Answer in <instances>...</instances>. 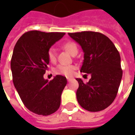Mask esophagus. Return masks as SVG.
<instances>
[{
    "label": "esophagus",
    "mask_w": 135,
    "mask_h": 135,
    "mask_svg": "<svg viewBox=\"0 0 135 135\" xmlns=\"http://www.w3.org/2000/svg\"><path fill=\"white\" fill-rule=\"evenodd\" d=\"M71 78H69V77H68V78H67L68 82H69V81H71Z\"/></svg>",
    "instance_id": "obj_1"
}]
</instances>
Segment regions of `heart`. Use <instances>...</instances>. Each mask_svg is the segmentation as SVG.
Wrapping results in <instances>:
<instances>
[{
    "label": "heart",
    "mask_w": 135,
    "mask_h": 135,
    "mask_svg": "<svg viewBox=\"0 0 135 135\" xmlns=\"http://www.w3.org/2000/svg\"><path fill=\"white\" fill-rule=\"evenodd\" d=\"M63 47L69 51V53L73 55L75 53H77V47L76 45L74 42L69 41L63 44ZM47 58L49 61L52 63L56 62V50L55 47H51L47 50ZM74 70V66L72 65H58L55 69V73L56 74H60L63 76H69L72 75Z\"/></svg>",
    "instance_id": "1"
}]
</instances>
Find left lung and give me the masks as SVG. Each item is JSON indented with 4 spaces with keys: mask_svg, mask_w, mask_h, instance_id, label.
Listing matches in <instances>:
<instances>
[{
    "mask_svg": "<svg viewBox=\"0 0 135 135\" xmlns=\"http://www.w3.org/2000/svg\"><path fill=\"white\" fill-rule=\"evenodd\" d=\"M84 52L81 72L91 75L85 84L81 79L76 99L85 110L97 112L108 107L119 90L122 77L121 58L112 41L104 35L85 31L69 33Z\"/></svg>",
    "mask_w": 135,
    "mask_h": 135,
    "instance_id": "obj_1",
    "label": "left lung"
}]
</instances>
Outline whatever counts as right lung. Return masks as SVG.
I'll list each match as a JSON object with an SVG mask.
<instances>
[{"mask_svg":"<svg viewBox=\"0 0 135 135\" xmlns=\"http://www.w3.org/2000/svg\"><path fill=\"white\" fill-rule=\"evenodd\" d=\"M64 32L29 31L16 42L11 61L13 85L23 103L33 113L48 116L61 105L66 78L56 75L50 82L43 75L47 69V50Z\"/></svg>","mask_w":135,"mask_h":135,"instance_id":"1","label":"right lung"}]
</instances>
